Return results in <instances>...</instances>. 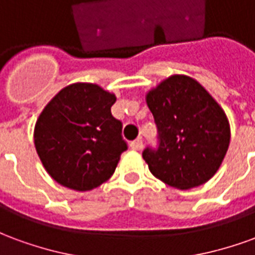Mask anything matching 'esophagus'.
<instances>
[{"mask_svg":"<svg viewBox=\"0 0 255 255\" xmlns=\"http://www.w3.org/2000/svg\"><path fill=\"white\" fill-rule=\"evenodd\" d=\"M142 147H143V142H142V139L140 138L135 139V140L131 142V149L132 150H140Z\"/></svg>","mask_w":255,"mask_h":255,"instance_id":"obj_1","label":"esophagus"}]
</instances>
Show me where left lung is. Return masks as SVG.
<instances>
[{"label": "left lung", "mask_w": 255, "mask_h": 255, "mask_svg": "<svg viewBox=\"0 0 255 255\" xmlns=\"http://www.w3.org/2000/svg\"><path fill=\"white\" fill-rule=\"evenodd\" d=\"M158 128V149L143 151L150 172L180 190L201 186L216 175L230 146L223 108L187 75H172L146 94Z\"/></svg>", "instance_id": "obj_1"}]
</instances>
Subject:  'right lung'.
Masks as SVG:
<instances>
[{
	"label": "right lung",
	"mask_w": 255,
	"mask_h": 255,
	"mask_svg": "<svg viewBox=\"0 0 255 255\" xmlns=\"http://www.w3.org/2000/svg\"><path fill=\"white\" fill-rule=\"evenodd\" d=\"M116 95L98 84L60 90L38 117L34 143L42 165L64 187L90 191L109 180L127 143L112 116Z\"/></svg>",
	"instance_id": "add662e5"
}]
</instances>
